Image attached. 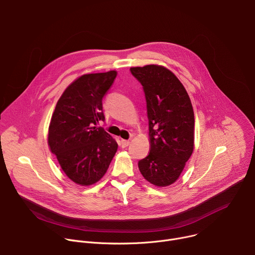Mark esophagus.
<instances>
[{
  "label": "esophagus",
  "mask_w": 255,
  "mask_h": 255,
  "mask_svg": "<svg viewBox=\"0 0 255 255\" xmlns=\"http://www.w3.org/2000/svg\"><path fill=\"white\" fill-rule=\"evenodd\" d=\"M129 144H130V141H129V140H125V139H122V140H121V146H122V147L125 148V147L128 146Z\"/></svg>",
  "instance_id": "esophagus-1"
}]
</instances>
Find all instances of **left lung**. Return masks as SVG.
<instances>
[{
    "mask_svg": "<svg viewBox=\"0 0 255 255\" xmlns=\"http://www.w3.org/2000/svg\"><path fill=\"white\" fill-rule=\"evenodd\" d=\"M130 71L143 87L149 121L150 152L138 167L149 183L166 187L178 178L194 150L193 106L184 86L167 68L150 64Z\"/></svg>",
    "mask_w": 255,
    "mask_h": 255,
    "instance_id": "8db88e82",
    "label": "left lung"
}]
</instances>
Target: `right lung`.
<instances>
[{
  "label": "right lung",
  "mask_w": 255,
  "mask_h": 255,
  "mask_svg": "<svg viewBox=\"0 0 255 255\" xmlns=\"http://www.w3.org/2000/svg\"><path fill=\"white\" fill-rule=\"evenodd\" d=\"M117 72L90 74L69 85L51 117L48 144L64 173L76 184L89 186L106 173L117 149L116 140L104 128L102 100Z\"/></svg>",
  "instance_id": "1"
}]
</instances>
